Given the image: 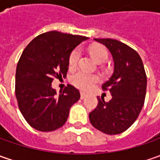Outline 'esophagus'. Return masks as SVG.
<instances>
[{"label":"esophagus","mask_w":160,"mask_h":160,"mask_svg":"<svg viewBox=\"0 0 160 160\" xmlns=\"http://www.w3.org/2000/svg\"><path fill=\"white\" fill-rule=\"evenodd\" d=\"M80 95H81V99H82V100H83V99H84V98L86 97V94H85L84 92H81V94H80Z\"/></svg>","instance_id":"34e87169"}]
</instances>
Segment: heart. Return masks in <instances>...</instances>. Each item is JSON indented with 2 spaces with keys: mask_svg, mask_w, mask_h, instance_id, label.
<instances>
[{
  "mask_svg": "<svg viewBox=\"0 0 160 160\" xmlns=\"http://www.w3.org/2000/svg\"><path fill=\"white\" fill-rule=\"evenodd\" d=\"M91 54L92 58L98 63L104 62L108 59V52L105 48L101 46H93L91 48ZM80 57V52L78 49L74 50L68 58V66L70 68H75L77 65L78 59ZM99 81V77L95 75L88 74L83 71H77L71 77V83L77 88L82 91H90L94 84Z\"/></svg>",
  "mask_w": 160,
  "mask_h": 160,
  "instance_id": "heart-1",
  "label": "heart"
}]
</instances>
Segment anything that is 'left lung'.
I'll use <instances>...</instances> for the list:
<instances>
[{
	"mask_svg": "<svg viewBox=\"0 0 160 160\" xmlns=\"http://www.w3.org/2000/svg\"><path fill=\"white\" fill-rule=\"evenodd\" d=\"M107 47L114 61V72L102 84L112 99L97 97L98 105L89 114L91 124L107 134L125 132L137 119L143 107L147 77L143 63L133 49L114 39H94Z\"/></svg>",
	"mask_w": 160,
	"mask_h": 160,
	"instance_id": "1",
	"label": "left lung"
}]
</instances>
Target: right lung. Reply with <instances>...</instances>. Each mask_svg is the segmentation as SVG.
<instances>
[{
  "mask_svg": "<svg viewBox=\"0 0 160 160\" xmlns=\"http://www.w3.org/2000/svg\"><path fill=\"white\" fill-rule=\"evenodd\" d=\"M87 39L51 31L36 36L23 51L16 69V97L23 117L34 129L51 132L61 127L71 106L80 99L73 85L57 94L52 83L66 77L71 52Z\"/></svg>",
  "mask_w": 160,
  "mask_h": 160,
  "instance_id": "1",
  "label": "right lung"
}]
</instances>
